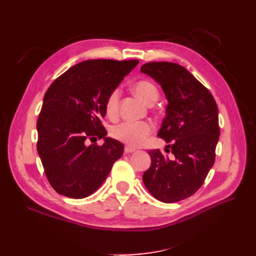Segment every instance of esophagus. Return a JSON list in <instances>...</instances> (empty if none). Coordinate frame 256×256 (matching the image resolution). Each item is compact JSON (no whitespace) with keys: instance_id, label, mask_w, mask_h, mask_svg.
<instances>
[{"instance_id":"obj_1","label":"esophagus","mask_w":256,"mask_h":256,"mask_svg":"<svg viewBox=\"0 0 256 256\" xmlns=\"http://www.w3.org/2000/svg\"><path fill=\"white\" fill-rule=\"evenodd\" d=\"M124 152H125V154H131V153H134V152H136V150L131 148V146H125Z\"/></svg>"}]
</instances>
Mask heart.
<instances>
[{
    "instance_id": "obj_1",
    "label": "heart",
    "mask_w": 256,
    "mask_h": 256,
    "mask_svg": "<svg viewBox=\"0 0 256 256\" xmlns=\"http://www.w3.org/2000/svg\"><path fill=\"white\" fill-rule=\"evenodd\" d=\"M133 90L138 98L146 104H152L157 101L160 92L156 86L146 80H140L133 86ZM120 90L114 89L106 101V113L108 118H114L118 111ZM152 125L148 122H122L111 128L112 138L124 144L131 146H138L144 143L146 138L152 133Z\"/></svg>"
}]
</instances>
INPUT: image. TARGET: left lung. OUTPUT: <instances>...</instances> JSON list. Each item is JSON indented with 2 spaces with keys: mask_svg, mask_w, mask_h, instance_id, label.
I'll return each instance as SVG.
<instances>
[{
  "mask_svg": "<svg viewBox=\"0 0 256 256\" xmlns=\"http://www.w3.org/2000/svg\"><path fill=\"white\" fill-rule=\"evenodd\" d=\"M140 72L162 86L168 101L158 136L170 143L165 150L172 154L150 150L152 164L143 182L162 202H177L197 192L214 164L220 136L218 106L209 90L180 64L148 62Z\"/></svg>",
  "mask_w": 256,
  "mask_h": 256,
  "instance_id": "8db88e82",
  "label": "left lung"
}]
</instances>
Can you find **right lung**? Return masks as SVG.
I'll list each match as a JSON object with an SVG mask.
<instances>
[{"instance_id":"add662e5","label":"right lung","mask_w":256,"mask_h":256,"mask_svg":"<svg viewBox=\"0 0 256 256\" xmlns=\"http://www.w3.org/2000/svg\"><path fill=\"white\" fill-rule=\"evenodd\" d=\"M138 60L91 59L74 64L46 91L37 121V150L52 187L82 199L106 180L124 146L101 124L108 94ZM103 138L99 146L94 143ZM91 140L94 144L88 145Z\"/></svg>"}]
</instances>
